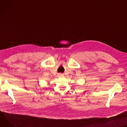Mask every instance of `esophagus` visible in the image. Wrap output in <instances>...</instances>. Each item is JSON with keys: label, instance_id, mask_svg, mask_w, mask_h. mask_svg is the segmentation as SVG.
<instances>
[{"label": "esophagus", "instance_id": "1", "mask_svg": "<svg viewBox=\"0 0 127 127\" xmlns=\"http://www.w3.org/2000/svg\"><path fill=\"white\" fill-rule=\"evenodd\" d=\"M59 76L60 77H62V76H63V74H62L61 73H60V74H59Z\"/></svg>", "mask_w": 127, "mask_h": 127}]
</instances>
